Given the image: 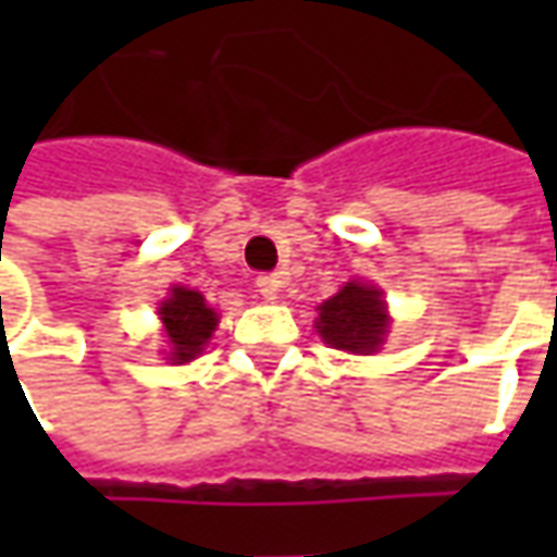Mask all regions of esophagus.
Segmentation results:
<instances>
[{
    "mask_svg": "<svg viewBox=\"0 0 557 557\" xmlns=\"http://www.w3.org/2000/svg\"><path fill=\"white\" fill-rule=\"evenodd\" d=\"M280 289H283V277H277V274H262V277L256 280V292L262 298H268V301H274Z\"/></svg>",
    "mask_w": 557,
    "mask_h": 557,
    "instance_id": "34e87169",
    "label": "esophagus"
}]
</instances>
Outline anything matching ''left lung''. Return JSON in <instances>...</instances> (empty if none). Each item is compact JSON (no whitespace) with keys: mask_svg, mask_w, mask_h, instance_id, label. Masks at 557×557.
<instances>
[{"mask_svg":"<svg viewBox=\"0 0 557 557\" xmlns=\"http://www.w3.org/2000/svg\"><path fill=\"white\" fill-rule=\"evenodd\" d=\"M385 292L373 283L351 280L343 289L319 307L315 331L331 349L351 355H373L387 337Z\"/></svg>","mask_w":557,"mask_h":557,"instance_id":"1","label":"left lung"}]
</instances>
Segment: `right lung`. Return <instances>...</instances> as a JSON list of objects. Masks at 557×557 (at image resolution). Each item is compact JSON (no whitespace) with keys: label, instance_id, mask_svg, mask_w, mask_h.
Here are the masks:
<instances>
[{"label":"right lung","instance_id":"add662e5","mask_svg":"<svg viewBox=\"0 0 557 557\" xmlns=\"http://www.w3.org/2000/svg\"><path fill=\"white\" fill-rule=\"evenodd\" d=\"M163 334L170 343V361L187 363L196 355H202L206 343L218 327V313L208 307L206 298L196 289L172 286L170 298L158 307Z\"/></svg>","mask_w":557,"mask_h":557}]
</instances>
